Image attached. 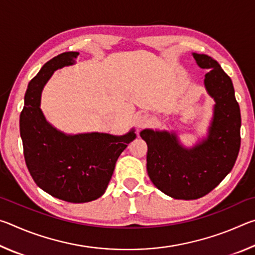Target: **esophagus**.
<instances>
[{
	"instance_id": "obj_1",
	"label": "esophagus",
	"mask_w": 255,
	"mask_h": 255,
	"mask_svg": "<svg viewBox=\"0 0 255 255\" xmlns=\"http://www.w3.org/2000/svg\"><path fill=\"white\" fill-rule=\"evenodd\" d=\"M154 123V119L150 115L148 114H141L137 119V126L138 128H143L146 126H149Z\"/></svg>"
}]
</instances>
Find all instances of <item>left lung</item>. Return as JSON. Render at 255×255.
I'll list each match as a JSON object with an SVG mask.
<instances>
[{
	"mask_svg": "<svg viewBox=\"0 0 255 255\" xmlns=\"http://www.w3.org/2000/svg\"><path fill=\"white\" fill-rule=\"evenodd\" d=\"M198 65L208 73L207 91L216 102L207 139L193 148L179 144L175 133L145 129L147 173L156 188L175 199L206 196L232 171L241 147V111L231 77L210 56L193 53Z\"/></svg>",
	"mask_w": 255,
	"mask_h": 255,
	"instance_id": "left-lung-1",
	"label": "left lung"
}]
</instances>
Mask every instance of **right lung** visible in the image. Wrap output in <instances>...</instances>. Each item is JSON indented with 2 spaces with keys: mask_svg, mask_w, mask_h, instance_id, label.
<instances>
[{
  "mask_svg": "<svg viewBox=\"0 0 255 255\" xmlns=\"http://www.w3.org/2000/svg\"><path fill=\"white\" fill-rule=\"evenodd\" d=\"M79 53L66 51L48 60L29 82L20 115L24 161L38 187L50 196L73 204L89 202L105 193L116 162L136 138L91 132L65 135L47 123L40 97L54 71L72 65Z\"/></svg>",
  "mask_w": 255,
  "mask_h": 255,
  "instance_id": "right-lung-1",
  "label": "right lung"
}]
</instances>
